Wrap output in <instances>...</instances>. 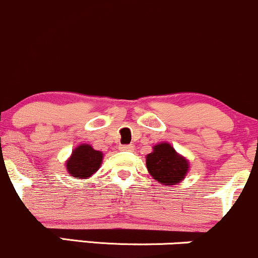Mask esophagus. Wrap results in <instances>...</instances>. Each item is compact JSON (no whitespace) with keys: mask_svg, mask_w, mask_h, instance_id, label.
<instances>
[{"mask_svg":"<svg viewBox=\"0 0 258 258\" xmlns=\"http://www.w3.org/2000/svg\"><path fill=\"white\" fill-rule=\"evenodd\" d=\"M118 150H119V151H133V150H134V146H133V145H120V146L118 147Z\"/></svg>","mask_w":258,"mask_h":258,"instance_id":"1","label":"esophagus"}]
</instances>
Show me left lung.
<instances>
[{"instance_id":"left-lung-1","label":"left lung","mask_w":258,"mask_h":258,"mask_svg":"<svg viewBox=\"0 0 258 258\" xmlns=\"http://www.w3.org/2000/svg\"><path fill=\"white\" fill-rule=\"evenodd\" d=\"M146 167L153 179L170 186L180 183L189 170V162L170 146L161 143L153 146V151L146 156Z\"/></svg>"}]
</instances>
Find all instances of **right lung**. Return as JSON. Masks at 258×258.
Segmentation results:
<instances>
[{
  "label": "right lung",
  "instance_id": "add662e5",
  "mask_svg": "<svg viewBox=\"0 0 258 258\" xmlns=\"http://www.w3.org/2000/svg\"><path fill=\"white\" fill-rule=\"evenodd\" d=\"M102 158V152L94 150L90 145L82 144L73 150L72 156L66 162V168L73 178L88 179L100 168Z\"/></svg>",
  "mask_w": 258,
  "mask_h": 258
}]
</instances>
